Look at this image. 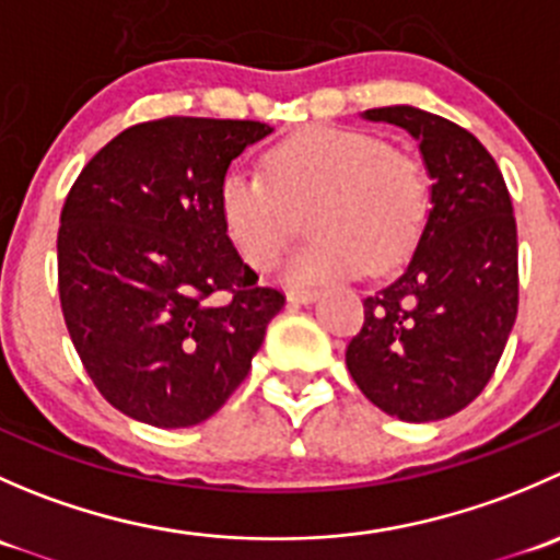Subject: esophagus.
Masks as SVG:
<instances>
[{
  "label": "esophagus",
  "instance_id": "34e87169",
  "mask_svg": "<svg viewBox=\"0 0 560 560\" xmlns=\"http://www.w3.org/2000/svg\"><path fill=\"white\" fill-rule=\"evenodd\" d=\"M316 298H319V292H316V290H290V292H287V301L303 303V306H306V303H314Z\"/></svg>",
  "mask_w": 560,
  "mask_h": 560
}]
</instances>
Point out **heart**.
<instances>
[{
    "instance_id": "obj_1",
    "label": "heart",
    "mask_w": 560,
    "mask_h": 560,
    "mask_svg": "<svg viewBox=\"0 0 560 560\" xmlns=\"http://www.w3.org/2000/svg\"><path fill=\"white\" fill-rule=\"evenodd\" d=\"M312 206L308 230L316 238L287 262L292 284L404 262L425 230L431 180L415 156L349 127L292 135L265 154V173L230 171L219 180V222L254 270H268L281 257L295 213Z\"/></svg>"
}]
</instances>
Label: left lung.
<instances>
[{
  "instance_id": "1",
  "label": "left lung",
  "mask_w": 560,
  "mask_h": 560,
  "mask_svg": "<svg viewBox=\"0 0 560 560\" xmlns=\"http://www.w3.org/2000/svg\"><path fill=\"white\" fill-rule=\"evenodd\" d=\"M406 129L431 175V213L404 273L365 298L347 369L406 422L466 409L493 376L517 316V224L504 175L468 129L411 105L365 110Z\"/></svg>"
}]
</instances>
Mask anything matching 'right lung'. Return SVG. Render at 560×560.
Masks as SVG:
<instances>
[{"label":"right lung","instance_id":"right-lung-1","mask_svg":"<svg viewBox=\"0 0 560 560\" xmlns=\"http://www.w3.org/2000/svg\"><path fill=\"white\" fill-rule=\"evenodd\" d=\"M273 127L167 116L92 156L61 208L59 298L103 398L156 428L208 420L235 393L284 295L224 235L219 180Z\"/></svg>","mask_w":560,"mask_h":560}]
</instances>
